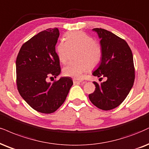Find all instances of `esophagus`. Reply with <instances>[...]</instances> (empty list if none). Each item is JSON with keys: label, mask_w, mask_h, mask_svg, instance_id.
<instances>
[{"label": "esophagus", "mask_w": 149, "mask_h": 149, "mask_svg": "<svg viewBox=\"0 0 149 149\" xmlns=\"http://www.w3.org/2000/svg\"><path fill=\"white\" fill-rule=\"evenodd\" d=\"M73 83H74V84H84L86 83V81H81L79 79H73Z\"/></svg>", "instance_id": "34e87169"}]
</instances>
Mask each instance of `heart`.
<instances>
[{
	"mask_svg": "<svg viewBox=\"0 0 149 149\" xmlns=\"http://www.w3.org/2000/svg\"><path fill=\"white\" fill-rule=\"evenodd\" d=\"M65 42L61 41L56 46L60 61L65 63L68 58L69 47H77V61H70L63 68L65 76L80 79L84 73L100 63L102 58V46L94 42L91 36L83 32H69L65 35Z\"/></svg>",
	"mask_w": 149,
	"mask_h": 149,
	"instance_id": "1",
	"label": "heart"
}]
</instances>
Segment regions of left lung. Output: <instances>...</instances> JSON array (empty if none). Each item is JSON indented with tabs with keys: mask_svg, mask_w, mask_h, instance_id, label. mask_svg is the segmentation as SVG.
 <instances>
[{
	"mask_svg": "<svg viewBox=\"0 0 149 149\" xmlns=\"http://www.w3.org/2000/svg\"><path fill=\"white\" fill-rule=\"evenodd\" d=\"M101 39L103 54L94 76L107 80L95 85L94 93L89 95L91 102L104 111L117 107L124 102L133 86L135 68L132 51L125 40L109 31L94 28Z\"/></svg>",
	"mask_w": 149,
	"mask_h": 149,
	"instance_id": "obj_1",
	"label": "left lung"
}]
</instances>
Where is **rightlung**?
Masks as SVG:
<instances>
[{"instance_id": "obj_1", "label": "right lung", "mask_w": 149, "mask_h": 149, "mask_svg": "<svg viewBox=\"0 0 149 149\" xmlns=\"http://www.w3.org/2000/svg\"><path fill=\"white\" fill-rule=\"evenodd\" d=\"M59 36L58 28L42 31L22 45L16 61V85L24 100L35 111L54 113L65 102L73 81L69 77H61L60 62L55 50Z\"/></svg>"}]
</instances>
